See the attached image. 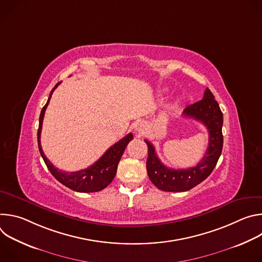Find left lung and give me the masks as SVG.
<instances>
[{
    "label": "left lung",
    "mask_w": 262,
    "mask_h": 262,
    "mask_svg": "<svg viewBox=\"0 0 262 262\" xmlns=\"http://www.w3.org/2000/svg\"><path fill=\"white\" fill-rule=\"evenodd\" d=\"M183 116L202 122L209 133L207 150L195 167L180 170L166 167L158 158L154 145L145 140L148 146L146 168L149 179L165 192H185L193 189L210 175L222 154L223 113L208 88L201 100L184 108Z\"/></svg>",
    "instance_id": "1"
}]
</instances>
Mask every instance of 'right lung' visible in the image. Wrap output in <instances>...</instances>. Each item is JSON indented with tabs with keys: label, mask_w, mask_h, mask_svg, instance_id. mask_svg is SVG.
<instances>
[{
	"label": "right lung",
	"mask_w": 262,
	"mask_h": 262,
	"mask_svg": "<svg viewBox=\"0 0 262 262\" xmlns=\"http://www.w3.org/2000/svg\"><path fill=\"white\" fill-rule=\"evenodd\" d=\"M59 84L60 83H58L51 91L48 102L42 107L41 113H40L39 127H38V132H37V140H38L39 152L48 169L52 173V175L59 182L67 186V188H69L70 190L80 192V193H93V192L101 191L104 188H106V186L112 182V180L114 179L117 172L119 161L125 150L127 144L129 143V141L133 140L134 136L133 134H128L124 138H122L120 141L115 143L113 146H111L97 162H95L92 166H90L87 169L76 171V172H65L57 169L47 159V157L42 151L41 144H40V135H41V128H42V122H43L46 110L49 105V102L54 90L58 87Z\"/></svg>",
	"instance_id": "obj_1"
}]
</instances>
